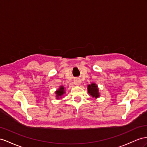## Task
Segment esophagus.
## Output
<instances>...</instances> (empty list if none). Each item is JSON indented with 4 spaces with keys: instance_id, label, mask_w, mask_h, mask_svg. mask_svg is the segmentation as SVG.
Segmentation results:
<instances>
[{
    "instance_id": "obj_1",
    "label": "esophagus",
    "mask_w": 147,
    "mask_h": 147,
    "mask_svg": "<svg viewBox=\"0 0 147 147\" xmlns=\"http://www.w3.org/2000/svg\"><path fill=\"white\" fill-rule=\"evenodd\" d=\"M80 84H81V80H80V79H76V80L74 81V84L75 85L79 86Z\"/></svg>"
}]
</instances>
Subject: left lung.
Segmentation results:
<instances>
[{"label": "left lung", "instance_id": "1", "mask_svg": "<svg viewBox=\"0 0 147 147\" xmlns=\"http://www.w3.org/2000/svg\"><path fill=\"white\" fill-rule=\"evenodd\" d=\"M88 91L89 94L94 98H98L99 97V89L97 88V84L95 83H92L88 86Z\"/></svg>", "mask_w": 147, "mask_h": 147}]
</instances>
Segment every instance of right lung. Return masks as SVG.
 Masks as SVG:
<instances>
[{"label": "right lung", "instance_id": "add662e5", "mask_svg": "<svg viewBox=\"0 0 147 147\" xmlns=\"http://www.w3.org/2000/svg\"><path fill=\"white\" fill-rule=\"evenodd\" d=\"M64 93H65V88H64L63 86H60L59 88L57 90V91H56L55 92L56 97V98H57V99H59L60 97H61V96L63 95Z\"/></svg>", "mask_w": 147, "mask_h": 147}]
</instances>
